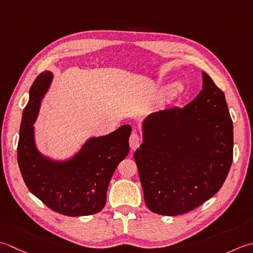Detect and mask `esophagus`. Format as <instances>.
Segmentation results:
<instances>
[{
	"mask_svg": "<svg viewBox=\"0 0 253 253\" xmlns=\"http://www.w3.org/2000/svg\"><path fill=\"white\" fill-rule=\"evenodd\" d=\"M128 143H130V147L132 149H136L141 144V138L138 136L137 133H132L130 135V140H128Z\"/></svg>",
	"mask_w": 253,
	"mask_h": 253,
	"instance_id": "obj_1",
	"label": "esophagus"
}]
</instances>
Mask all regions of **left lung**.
I'll use <instances>...</instances> for the list:
<instances>
[{"mask_svg":"<svg viewBox=\"0 0 253 253\" xmlns=\"http://www.w3.org/2000/svg\"><path fill=\"white\" fill-rule=\"evenodd\" d=\"M203 89L183 107L152 113L134 153L144 200L153 213L176 216L219 191L233 163L234 126L224 92L202 73Z\"/></svg>","mask_w":253,"mask_h":253,"instance_id":"obj_1","label":"left lung"}]
</instances>
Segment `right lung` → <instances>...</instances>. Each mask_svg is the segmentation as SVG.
<instances>
[{
	"mask_svg": "<svg viewBox=\"0 0 253 253\" xmlns=\"http://www.w3.org/2000/svg\"><path fill=\"white\" fill-rule=\"evenodd\" d=\"M52 74L44 71L29 90L23 111L17 145V162L24 181L35 197L49 209L66 216H86L104 209L107 189L118 165L128 153L130 126L92 137L71 161L56 163L38 153L34 142V122L40 100Z\"/></svg>",
	"mask_w": 253,
	"mask_h": 253,
	"instance_id": "obj_1",
	"label": "right lung"
}]
</instances>
